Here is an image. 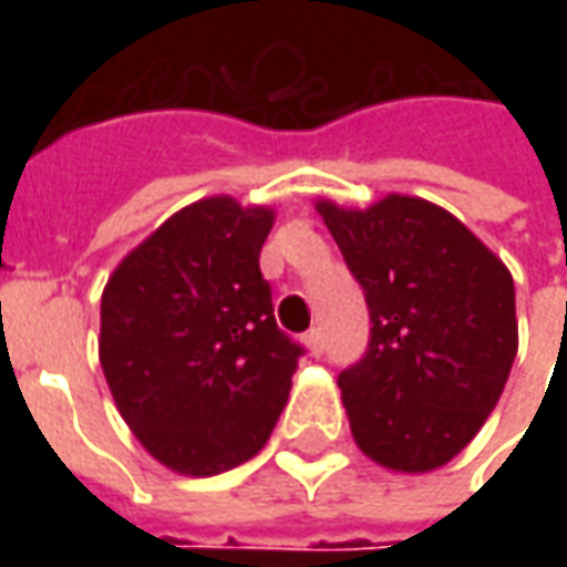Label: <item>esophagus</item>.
I'll list each match as a JSON object with an SVG mask.
<instances>
[{"label":"esophagus","instance_id":"34e87169","mask_svg":"<svg viewBox=\"0 0 567 567\" xmlns=\"http://www.w3.org/2000/svg\"><path fill=\"white\" fill-rule=\"evenodd\" d=\"M303 343H307V349L312 355H321V352H324V333H321V328H312V331L303 337Z\"/></svg>","mask_w":567,"mask_h":567}]
</instances>
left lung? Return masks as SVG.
I'll return each mask as SVG.
<instances>
[{
  "mask_svg": "<svg viewBox=\"0 0 567 567\" xmlns=\"http://www.w3.org/2000/svg\"><path fill=\"white\" fill-rule=\"evenodd\" d=\"M370 309L368 355L340 373L358 450L394 474L452 462L498 404L519 349L513 276L452 212L406 194L316 199Z\"/></svg>",
  "mask_w": 567,
  "mask_h": 567,
  "instance_id": "1",
  "label": "left lung"
}]
</instances>
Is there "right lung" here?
Here are the masks:
<instances>
[{"label":"right lung","mask_w":567,"mask_h":567,"mask_svg":"<svg viewBox=\"0 0 567 567\" xmlns=\"http://www.w3.org/2000/svg\"><path fill=\"white\" fill-rule=\"evenodd\" d=\"M270 206L218 194L169 215L103 288L100 364L121 419L163 467L248 462L282 413L300 346L276 328L260 248Z\"/></svg>","instance_id":"add662e5"}]
</instances>
